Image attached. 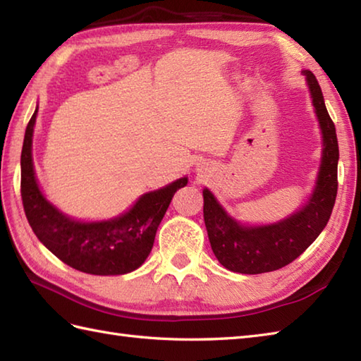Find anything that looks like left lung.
Listing matches in <instances>:
<instances>
[{
  "instance_id": "8db88e82",
  "label": "left lung",
  "mask_w": 361,
  "mask_h": 361,
  "mask_svg": "<svg viewBox=\"0 0 361 361\" xmlns=\"http://www.w3.org/2000/svg\"><path fill=\"white\" fill-rule=\"evenodd\" d=\"M305 75L324 141L317 188L307 204L276 225L247 228L229 217L208 189L203 190V217L211 248L231 271L259 274L279 270L301 256L331 219L338 190V140L317 78L310 71Z\"/></svg>"
}]
</instances>
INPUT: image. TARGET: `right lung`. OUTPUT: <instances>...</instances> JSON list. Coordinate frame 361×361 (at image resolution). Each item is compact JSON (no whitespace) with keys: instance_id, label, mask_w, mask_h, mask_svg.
Listing matches in <instances>:
<instances>
[{"instance_id":"obj_1","label":"right lung","mask_w":361,"mask_h":361,"mask_svg":"<svg viewBox=\"0 0 361 361\" xmlns=\"http://www.w3.org/2000/svg\"><path fill=\"white\" fill-rule=\"evenodd\" d=\"M37 110L26 127L21 150V200L35 235L54 256L90 274H126L150 255L157 229L173 194L188 185L180 178L155 192L144 194L121 217L99 224H80L59 212L38 189L32 164V133Z\"/></svg>"}]
</instances>
